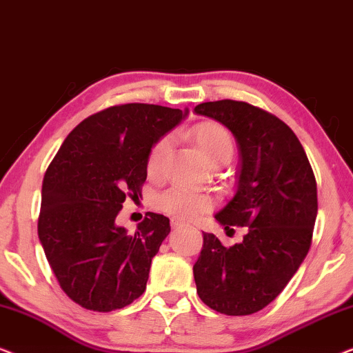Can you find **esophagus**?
Instances as JSON below:
<instances>
[{"mask_svg":"<svg viewBox=\"0 0 353 353\" xmlns=\"http://www.w3.org/2000/svg\"><path fill=\"white\" fill-rule=\"evenodd\" d=\"M185 225H186V221L181 220V219H178V216H173V219H172V228L173 230L181 228V226H185Z\"/></svg>","mask_w":353,"mask_h":353,"instance_id":"esophagus-1","label":"esophagus"}]
</instances>
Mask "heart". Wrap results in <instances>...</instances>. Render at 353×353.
<instances>
[{"mask_svg": "<svg viewBox=\"0 0 353 353\" xmlns=\"http://www.w3.org/2000/svg\"><path fill=\"white\" fill-rule=\"evenodd\" d=\"M194 141L199 146L201 152L210 163L228 161L233 154V138L228 130L219 122H202L194 128ZM168 151V139L162 138L154 144L148 157V173L151 176H157L162 170L163 161H165ZM159 210L167 212L180 219H194L202 212L209 210L212 204V197L202 192L192 191L185 186H173L170 190L161 192L154 201Z\"/></svg>", "mask_w": 353, "mask_h": 353, "instance_id": "b5f03b06", "label": "heart"}]
</instances>
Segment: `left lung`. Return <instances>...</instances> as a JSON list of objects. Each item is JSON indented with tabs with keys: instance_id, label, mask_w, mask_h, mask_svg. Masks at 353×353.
<instances>
[{
	"instance_id": "obj_1",
	"label": "left lung",
	"mask_w": 353,
	"mask_h": 353,
	"mask_svg": "<svg viewBox=\"0 0 353 353\" xmlns=\"http://www.w3.org/2000/svg\"><path fill=\"white\" fill-rule=\"evenodd\" d=\"M194 112L225 125L238 141L236 192L215 220L226 231L248 228L230 248L202 233L192 267L197 294L215 312L252 315L279 296L308 254L318 212L315 175L292 130L263 109L223 99Z\"/></svg>"
}]
</instances>
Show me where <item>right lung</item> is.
Listing matches in <instances>:
<instances>
[{
	"label": "right lung",
	"instance_id": "right-lung-1",
	"mask_svg": "<svg viewBox=\"0 0 353 353\" xmlns=\"http://www.w3.org/2000/svg\"><path fill=\"white\" fill-rule=\"evenodd\" d=\"M186 115L156 104L112 105L77 125L48 167L38 238L62 291L86 310L123 308L146 289L170 220L148 212L128 234L115 219L128 196H141L154 144Z\"/></svg>",
	"mask_w": 353,
	"mask_h": 353
}]
</instances>
